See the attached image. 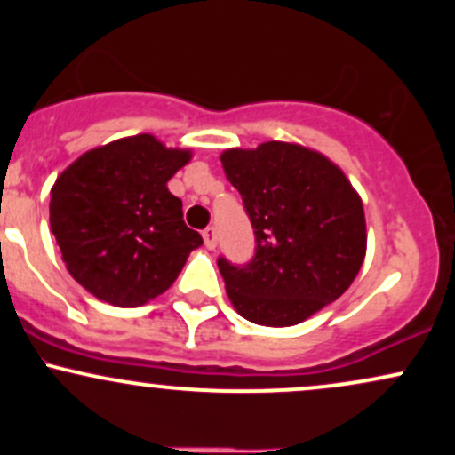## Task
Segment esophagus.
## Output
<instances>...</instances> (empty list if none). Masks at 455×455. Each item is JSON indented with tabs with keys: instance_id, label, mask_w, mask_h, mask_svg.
Instances as JSON below:
<instances>
[{
	"instance_id": "34e87169",
	"label": "esophagus",
	"mask_w": 455,
	"mask_h": 455,
	"mask_svg": "<svg viewBox=\"0 0 455 455\" xmlns=\"http://www.w3.org/2000/svg\"><path fill=\"white\" fill-rule=\"evenodd\" d=\"M203 242H205V248L207 250H213L218 245V235H216V228L213 227H207L205 231H203Z\"/></svg>"
}]
</instances>
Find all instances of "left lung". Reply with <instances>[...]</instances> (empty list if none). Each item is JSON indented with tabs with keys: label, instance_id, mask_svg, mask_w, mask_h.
Here are the masks:
<instances>
[{
	"label": "left lung",
	"instance_id": "1",
	"mask_svg": "<svg viewBox=\"0 0 455 455\" xmlns=\"http://www.w3.org/2000/svg\"><path fill=\"white\" fill-rule=\"evenodd\" d=\"M220 162L257 235L248 265L218 259L235 310L257 325L291 327L336 301L368 243L362 198L340 166L282 140L227 149Z\"/></svg>",
	"mask_w": 455,
	"mask_h": 455
}]
</instances>
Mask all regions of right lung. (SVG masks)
Returning <instances> with one entry per match:
<instances>
[{"mask_svg": "<svg viewBox=\"0 0 455 455\" xmlns=\"http://www.w3.org/2000/svg\"><path fill=\"white\" fill-rule=\"evenodd\" d=\"M192 158L154 134L85 151L51 188V231L66 269L96 299L137 307L173 284L203 243L166 181Z\"/></svg>", "mask_w": 455, "mask_h": 455, "instance_id": "obj_1", "label": "right lung"}]
</instances>
